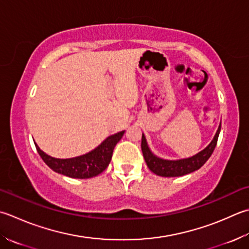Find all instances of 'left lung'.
<instances>
[{
  "instance_id": "obj_1",
  "label": "left lung",
  "mask_w": 249,
  "mask_h": 249,
  "mask_svg": "<svg viewBox=\"0 0 249 249\" xmlns=\"http://www.w3.org/2000/svg\"><path fill=\"white\" fill-rule=\"evenodd\" d=\"M220 128L221 126L219 125V128L217 130L215 137H213L212 142L203 151H201V152L196 154L192 158L178 160H167L155 157V155L150 151L147 144V141H145V138L142 134V138H141V150H142L145 163H147L151 172L162 177L183 176V175H187L194 172V170H197L205 164L206 160L211 158L213 150H215L218 141V136L219 133H220Z\"/></svg>"
}]
</instances>
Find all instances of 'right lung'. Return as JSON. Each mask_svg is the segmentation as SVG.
<instances>
[{
  "mask_svg": "<svg viewBox=\"0 0 249 249\" xmlns=\"http://www.w3.org/2000/svg\"><path fill=\"white\" fill-rule=\"evenodd\" d=\"M123 135L124 130L112 135L91 152L73 159H55L44 153L36 143V148L42 160L53 172L71 178L86 179L97 176L108 167L114 147Z\"/></svg>",
  "mask_w": 249,
  "mask_h": 249,
  "instance_id": "1",
  "label": "right lung"
}]
</instances>
